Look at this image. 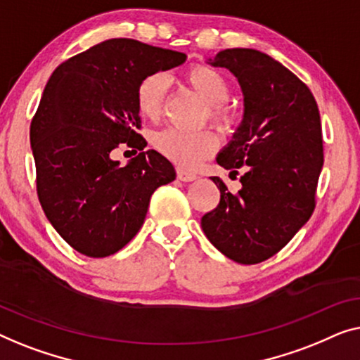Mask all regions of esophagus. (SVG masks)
Segmentation results:
<instances>
[{
	"instance_id": "1",
	"label": "esophagus",
	"mask_w": 360,
	"mask_h": 360,
	"mask_svg": "<svg viewBox=\"0 0 360 360\" xmlns=\"http://www.w3.org/2000/svg\"><path fill=\"white\" fill-rule=\"evenodd\" d=\"M176 174H178V179L182 181V182H191V181H195L197 176L194 173H189V171L182 169V168H178V171H176Z\"/></svg>"
}]
</instances>
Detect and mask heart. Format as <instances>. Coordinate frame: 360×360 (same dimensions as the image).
<instances>
[{
    "label": "heart",
    "mask_w": 360,
    "mask_h": 360,
    "mask_svg": "<svg viewBox=\"0 0 360 360\" xmlns=\"http://www.w3.org/2000/svg\"><path fill=\"white\" fill-rule=\"evenodd\" d=\"M184 81L197 96L209 105V114L215 124L221 129L229 127L230 115L221 105L229 103L231 88L229 79L219 70L209 65H194L184 73ZM166 93H168V78L163 73H151L136 86V108L145 119L155 120L163 110ZM156 151L179 165L181 168H195L202 160L217 150V139L210 131H181L166 129L153 136Z\"/></svg>",
    "instance_id": "b5f03b06"
}]
</instances>
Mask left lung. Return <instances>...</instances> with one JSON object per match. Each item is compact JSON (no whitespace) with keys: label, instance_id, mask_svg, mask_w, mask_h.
Listing matches in <instances>:
<instances>
[{"label":"left lung","instance_id":"obj_1","mask_svg":"<svg viewBox=\"0 0 360 360\" xmlns=\"http://www.w3.org/2000/svg\"><path fill=\"white\" fill-rule=\"evenodd\" d=\"M207 63L229 68L243 93V119L217 163L235 174L248 169L236 194L210 178L220 204L200 225L229 259L257 264L279 252L315 209L323 169L320 110L308 86L259 50L226 49Z\"/></svg>","mask_w":360,"mask_h":360}]
</instances>
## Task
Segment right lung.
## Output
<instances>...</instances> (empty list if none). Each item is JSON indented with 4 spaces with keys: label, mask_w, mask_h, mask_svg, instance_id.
<instances>
[{
    "label": "right lung",
    "mask_w": 360,
    "mask_h": 360,
    "mask_svg": "<svg viewBox=\"0 0 360 360\" xmlns=\"http://www.w3.org/2000/svg\"><path fill=\"white\" fill-rule=\"evenodd\" d=\"M187 55L134 39H110L75 55L52 73L30 124L37 194L50 224L73 250L114 255L143 225L150 197L176 179L174 166L146 150L136 86ZM120 143L142 150L125 167Z\"/></svg>",
    "instance_id": "add662e5"
}]
</instances>
